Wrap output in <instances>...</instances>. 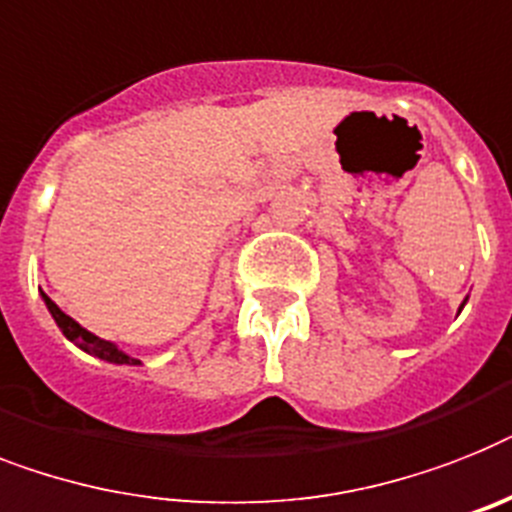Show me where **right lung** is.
Instances as JSON below:
<instances>
[{
    "label": "right lung",
    "instance_id": "add662e5",
    "mask_svg": "<svg viewBox=\"0 0 512 512\" xmlns=\"http://www.w3.org/2000/svg\"><path fill=\"white\" fill-rule=\"evenodd\" d=\"M44 301H46V308L52 311L54 322L59 324V329H62V335H65L67 340L78 342L80 348L88 350V353H94V356L104 358V361H112V363H138V361H135V358L125 356L122 350H117V345H112V342H109V340H101V337L91 335V332L80 327V324L75 322V319H70V316H67L65 311H59V306L52 301V298H49V295H44Z\"/></svg>",
    "mask_w": 512,
    "mask_h": 512
}]
</instances>
